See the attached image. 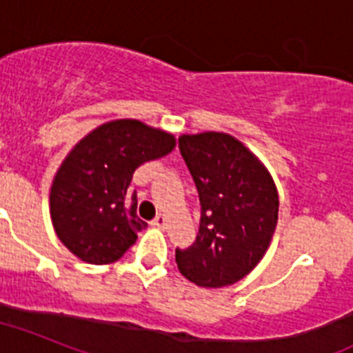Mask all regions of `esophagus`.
<instances>
[{"label": "esophagus", "mask_w": 353, "mask_h": 353, "mask_svg": "<svg viewBox=\"0 0 353 353\" xmlns=\"http://www.w3.org/2000/svg\"><path fill=\"white\" fill-rule=\"evenodd\" d=\"M152 226L159 228V230H165V226H167V217H163V215H158V217H156L152 221Z\"/></svg>", "instance_id": "esophagus-1"}]
</instances>
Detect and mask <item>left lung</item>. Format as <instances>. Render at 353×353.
Segmentation results:
<instances>
[{
	"label": "left lung",
	"mask_w": 353,
	"mask_h": 353,
	"mask_svg": "<svg viewBox=\"0 0 353 353\" xmlns=\"http://www.w3.org/2000/svg\"><path fill=\"white\" fill-rule=\"evenodd\" d=\"M179 150L199 192L201 224L194 244L176 250L177 269L206 289L233 285L271 244L280 206L276 185L263 163L226 132L183 134Z\"/></svg>",
	"instance_id": "8db88e82"
}]
</instances>
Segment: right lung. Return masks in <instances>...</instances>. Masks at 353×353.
<instances>
[{
	"instance_id": "add662e5",
	"label": "right lung",
	"mask_w": 353,
	"mask_h": 353,
	"mask_svg": "<svg viewBox=\"0 0 353 353\" xmlns=\"http://www.w3.org/2000/svg\"><path fill=\"white\" fill-rule=\"evenodd\" d=\"M174 134L140 120L105 121L61 163L50 188V215L59 241L82 262H117L147 228L129 194L140 165L167 156Z\"/></svg>"
}]
</instances>
